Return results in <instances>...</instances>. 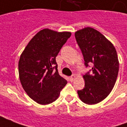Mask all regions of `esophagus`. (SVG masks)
I'll list each match as a JSON object with an SVG mask.
<instances>
[{
	"label": "esophagus",
	"mask_w": 127,
	"mask_h": 127,
	"mask_svg": "<svg viewBox=\"0 0 127 127\" xmlns=\"http://www.w3.org/2000/svg\"><path fill=\"white\" fill-rule=\"evenodd\" d=\"M76 75H73L72 76H71L70 77V80L71 81V82H73V81H74V80H75L76 79Z\"/></svg>",
	"instance_id": "esophagus-1"
}]
</instances>
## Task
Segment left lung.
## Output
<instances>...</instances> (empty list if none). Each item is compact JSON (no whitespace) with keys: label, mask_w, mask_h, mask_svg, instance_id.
<instances>
[{"label":"left lung","mask_w":127,"mask_h":127,"mask_svg":"<svg viewBox=\"0 0 127 127\" xmlns=\"http://www.w3.org/2000/svg\"><path fill=\"white\" fill-rule=\"evenodd\" d=\"M75 36L86 66L93 64L91 75H83L85 87L77 91V94L84 103H98L109 95L117 79L119 61L116 50L105 36L91 27L77 31Z\"/></svg>","instance_id":"obj_1"}]
</instances>
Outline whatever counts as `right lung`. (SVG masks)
Here are the masks:
<instances>
[{
	"mask_svg": "<svg viewBox=\"0 0 127 127\" xmlns=\"http://www.w3.org/2000/svg\"><path fill=\"white\" fill-rule=\"evenodd\" d=\"M71 35V32L43 29L32 38L21 54L18 63L21 84L37 103L47 105L55 101L67 83L58 73L56 57Z\"/></svg>",
	"mask_w": 127,
	"mask_h": 127,
	"instance_id": "right-lung-1",
	"label": "right lung"
}]
</instances>
